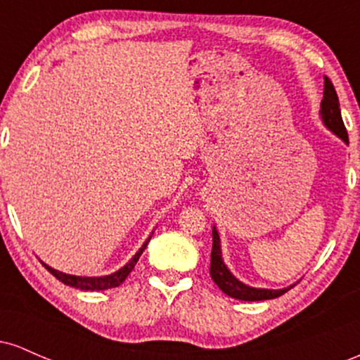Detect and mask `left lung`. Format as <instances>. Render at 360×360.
I'll use <instances>...</instances> for the list:
<instances>
[{"label":"left lung","mask_w":360,"mask_h":360,"mask_svg":"<svg viewBox=\"0 0 360 360\" xmlns=\"http://www.w3.org/2000/svg\"><path fill=\"white\" fill-rule=\"evenodd\" d=\"M321 120H323L325 127L332 130L337 137H340L345 143H349V135H347L344 120L340 115V103H338L337 91L333 88L332 81L325 76V88H323V100H321ZM210 274L212 279L217 283V286L221 289L225 295L230 298L242 300V301H264V300H274L278 296L288 292L289 288L283 289H260L247 286L238 281L229 267L225 266L221 259V245H220V235H218L217 229L213 226V249H212V266H210Z\"/></svg>","instance_id":"obj_1"}]
</instances>
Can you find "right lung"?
<instances>
[{"mask_svg": "<svg viewBox=\"0 0 360 360\" xmlns=\"http://www.w3.org/2000/svg\"><path fill=\"white\" fill-rule=\"evenodd\" d=\"M152 237V235H150ZM150 237L147 238L146 242H143V245L140 247L137 254L134 255L130 260H128V264L122 267V269H118L117 272H113V274L110 276H100V278H86V276H72V274H65V272H60V271H56L52 269V267H49L47 264H44V267L51 272L52 276H56L57 279L60 281V283L68 284V286H72V288H77V289H82V291H103V289H111V288H117L120 284L123 283V281L127 279V276L130 274L131 269L135 267V264H137V260L140 259V255H142V252L146 250L147 243L150 242Z\"/></svg>", "mask_w": 360, "mask_h": 360, "instance_id": "1", "label": "right lung"}]
</instances>
